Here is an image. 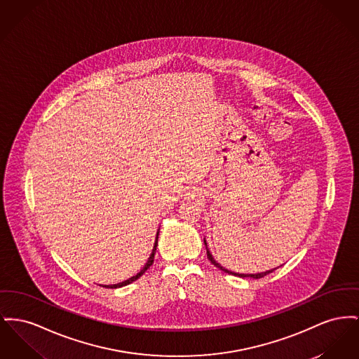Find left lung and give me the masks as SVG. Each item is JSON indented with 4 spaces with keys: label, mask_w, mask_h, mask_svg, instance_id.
<instances>
[{
    "label": "left lung",
    "mask_w": 359,
    "mask_h": 359,
    "mask_svg": "<svg viewBox=\"0 0 359 359\" xmlns=\"http://www.w3.org/2000/svg\"><path fill=\"white\" fill-rule=\"evenodd\" d=\"M205 241V245H206V251H208V257H209V260H210L211 263L215 266V267H218L219 270H222V271H225V273H228V274L236 275V276H240V278H253V279H259V278H263V276H266V275L271 274L273 271H275L276 269H271V270H267V271H264V273H256V274H238V273H234V271H229L228 269H225V267H222L219 263H217V260H214V257H212V255H211L210 251H209V248H208V243H206V238L203 240Z\"/></svg>",
    "instance_id": "left-lung-1"
}]
</instances>
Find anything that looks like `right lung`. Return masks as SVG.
I'll list each match as a JSON object with an SVG mask.
<instances>
[{"instance_id": "1", "label": "right lung", "mask_w": 359, "mask_h": 359, "mask_svg": "<svg viewBox=\"0 0 359 359\" xmlns=\"http://www.w3.org/2000/svg\"><path fill=\"white\" fill-rule=\"evenodd\" d=\"M160 231V229H158ZM157 243H158V232H157V236H156V241H154V247H153V251L150 253V256H149L148 262H147V264L144 266V269L138 273L137 275H134V276H131V278H128L126 280H123V282H121V283H116V285H104V287H109V289H116V287H122V286H126L128 283H131V282H134V280H137L140 276H142L144 273L148 270L149 267L153 264V260H154V253H156V248H157Z\"/></svg>"}]
</instances>
